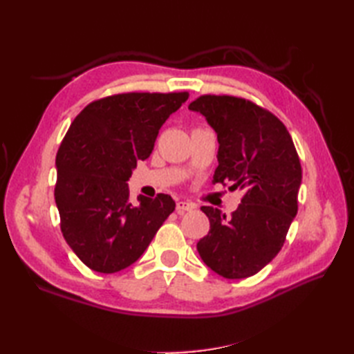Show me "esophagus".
<instances>
[{"instance_id": "1", "label": "esophagus", "mask_w": 354, "mask_h": 354, "mask_svg": "<svg viewBox=\"0 0 354 354\" xmlns=\"http://www.w3.org/2000/svg\"><path fill=\"white\" fill-rule=\"evenodd\" d=\"M194 208H196V205L192 204V202H185V201H179V202H176V212H178V213L193 212Z\"/></svg>"}]
</instances>
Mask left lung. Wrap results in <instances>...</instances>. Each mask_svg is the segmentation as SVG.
<instances>
[{"mask_svg": "<svg viewBox=\"0 0 354 354\" xmlns=\"http://www.w3.org/2000/svg\"><path fill=\"white\" fill-rule=\"evenodd\" d=\"M217 133L219 165L213 183L242 190L230 217L202 207L208 234L198 242L205 265L230 280L246 278L280 252L298 212L301 164L290 133L272 112L234 95H201L189 104Z\"/></svg>", "mask_w": 354, "mask_h": 354, "instance_id": "left-lung-1", "label": "left lung"}]
</instances>
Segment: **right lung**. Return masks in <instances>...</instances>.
Segmentation results:
<instances>
[{"instance_id": "1", "label": "right lung", "mask_w": 354, "mask_h": 354, "mask_svg": "<svg viewBox=\"0 0 354 354\" xmlns=\"http://www.w3.org/2000/svg\"><path fill=\"white\" fill-rule=\"evenodd\" d=\"M189 93H124L91 102L74 118L56 155L55 199L66 243L102 274L137 261L175 201L129 199L137 161L150 156L161 126Z\"/></svg>"}]
</instances>
